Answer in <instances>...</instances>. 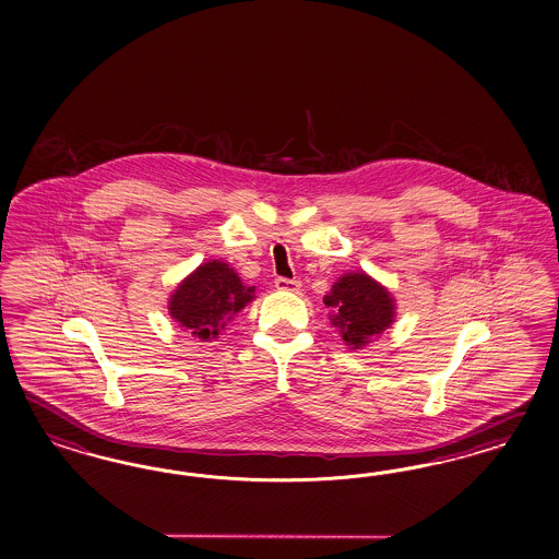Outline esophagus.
<instances>
[{
    "label": "esophagus",
    "mask_w": 559,
    "mask_h": 559,
    "mask_svg": "<svg viewBox=\"0 0 559 559\" xmlns=\"http://www.w3.org/2000/svg\"><path fill=\"white\" fill-rule=\"evenodd\" d=\"M274 287L278 288V290L297 293V290L301 288V281H297V278H285V276H278V278L274 281Z\"/></svg>",
    "instance_id": "esophagus-1"
}]
</instances>
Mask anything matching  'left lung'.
Here are the masks:
<instances>
[{
  "label": "left lung",
  "mask_w": 559,
  "mask_h": 559,
  "mask_svg": "<svg viewBox=\"0 0 559 559\" xmlns=\"http://www.w3.org/2000/svg\"><path fill=\"white\" fill-rule=\"evenodd\" d=\"M323 304L334 309L332 325L338 328L342 340L356 350L383 334L395 318V304L390 290L379 285L367 272H348L323 297Z\"/></svg>",
  "instance_id": "8db88e82"
}]
</instances>
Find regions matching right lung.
<instances>
[{
    "mask_svg": "<svg viewBox=\"0 0 559 559\" xmlns=\"http://www.w3.org/2000/svg\"><path fill=\"white\" fill-rule=\"evenodd\" d=\"M252 299L254 287H246L227 262L209 260L176 287L168 309L185 332L209 342Z\"/></svg>",
    "mask_w": 559,
    "mask_h": 559,
    "instance_id": "1",
    "label": "right lung"
}]
</instances>
